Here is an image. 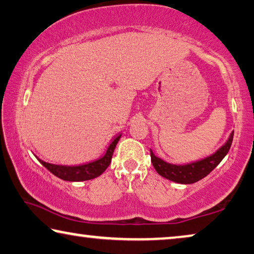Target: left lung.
Instances as JSON below:
<instances>
[{
  "instance_id": "obj_1",
  "label": "left lung",
  "mask_w": 254,
  "mask_h": 254,
  "mask_svg": "<svg viewBox=\"0 0 254 254\" xmlns=\"http://www.w3.org/2000/svg\"><path fill=\"white\" fill-rule=\"evenodd\" d=\"M234 131L230 133L228 140H227L224 146H221L214 154L210 155L200 161L192 162V163L177 165L168 163L162 160V158L155 156L153 151L150 150V158L153 166L157 173L166 179L175 181L178 184H194L196 181L203 179L206 177L212 170L217 168V165L224 160V157L228 153L233 142Z\"/></svg>"
}]
</instances>
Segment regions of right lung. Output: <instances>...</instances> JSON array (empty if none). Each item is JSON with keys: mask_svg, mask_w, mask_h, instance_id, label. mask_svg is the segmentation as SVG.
<instances>
[{"mask_svg": "<svg viewBox=\"0 0 254 254\" xmlns=\"http://www.w3.org/2000/svg\"><path fill=\"white\" fill-rule=\"evenodd\" d=\"M121 138V134L117 135L113 141L109 143L107 150L104 156H101L98 160L90 162V163L86 164H81V165H74V166H67V165H58V164H51L47 163L40 158L37 160L40 161V163L42 164L44 168H47L51 173H54L56 177L60 178V179L66 180V181H85V180H91L94 179V178L99 177L105 172V170L108 168V165L111 164L113 153H114V149L119 142Z\"/></svg>", "mask_w": 254, "mask_h": 254, "instance_id": "1", "label": "right lung"}]
</instances>
